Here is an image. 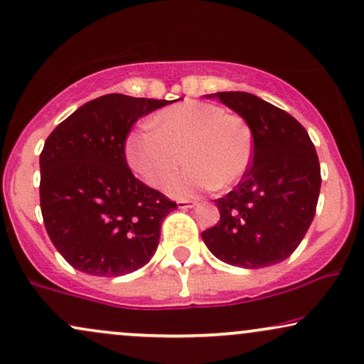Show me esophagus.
<instances>
[{
	"label": "esophagus",
	"mask_w": 364,
	"mask_h": 364,
	"mask_svg": "<svg viewBox=\"0 0 364 364\" xmlns=\"http://www.w3.org/2000/svg\"><path fill=\"white\" fill-rule=\"evenodd\" d=\"M196 205V201H191V200H179L178 201V207L181 210H186V208H193Z\"/></svg>",
	"instance_id": "34e87169"
}]
</instances>
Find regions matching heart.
I'll list each match as a JSON object with an SVG mask.
<instances>
[{
    "label": "heart",
    "instance_id": "b5f03b06",
    "mask_svg": "<svg viewBox=\"0 0 364 364\" xmlns=\"http://www.w3.org/2000/svg\"><path fill=\"white\" fill-rule=\"evenodd\" d=\"M127 161L142 181L161 186L181 163L166 191L191 198L200 191L234 186L254 154L251 127L240 115L203 102L178 103L151 118L127 137Z\"/></svg>",
    "mask_w": 364,
    "mask_h": 364
}]
</instances>
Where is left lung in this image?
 Wrapping results in <instances>:
<instances>
[{
    "mask_svg": "<svg viewBox=\"0 0 364 364\" xmlns=\"http://www.w3.org/2000/svg\"><path fill=\"white\" fill-rule=\"evenodd\" d=\"M220 100L251 127L254 154L242 179L215 200L220 220L201 232L217 259L246 269L291 256L312 224L321 164L307 130L290 113L244 91L207 95Z\"/></svg>",
    "mask_w": 364,
    "mask_h": 364,
    "instance_id": "obj_1",
    "label": "left lung"
}]
</instances>
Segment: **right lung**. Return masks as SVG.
I'll list each match as a JSON object with an SVG mask.
<instances>
[{"mask_svg": "<svg viewBox=\"0 0 364 364\" xmlns=\"http://www.w3.org/2000/svg\"><path fill=\"white\" fill-rule=\"evenodd\" d=\"M173 102L112 93L91 100L54 129L41 154L47 234L73 268L122 277L154 256L161 224L176 208L144 185L125 159L139 118Z\"/></svg>", "mask_w": 364, "mask_h": 364, "instance_id": "right-lung-1", "label": "right lung"}]
</instances>
